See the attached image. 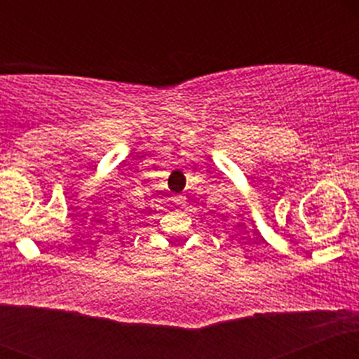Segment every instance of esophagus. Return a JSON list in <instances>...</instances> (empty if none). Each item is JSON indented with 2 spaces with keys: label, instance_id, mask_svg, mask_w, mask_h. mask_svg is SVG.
Returning a JSON list of instances; mask_svg holds the SVG:
<instances>
[{
  "label": "esophagus",
  "instance_id": "1",
  "mask_svg": "<svg viewBox=\"0 0 359 359\" xmlns=\"http://www.w3.org/2000/svg\"><path fill=\"white\" fill-rule=\"evenodd\" d=\"M174 203L177 205H180V208H184V205L187 204V197L182 196V194H177V196H174Z\"/></svg>",
  "mask_w": 359,
  "mask_h": 359
}]
</instances>
